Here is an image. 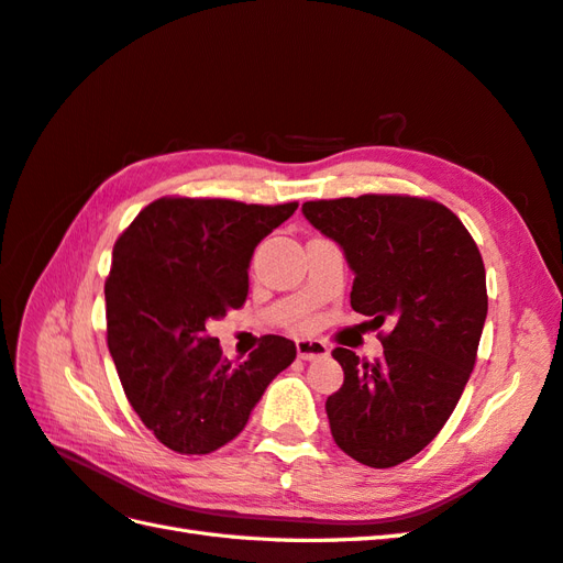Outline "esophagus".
Listing matches in <instances>:
<instances>
[{"instance_id":"obj_1","label":"esophagus","mask_w":563,"mask_h":563,"mask_svg":"<svg viewBox=\"0 0 563 563\" xmlns=\"http://www.w3.org/2000/svg\"><path fill=\"white\" fill-rule=\"evenodd\" d=\"M296 353H298V358L314 361V358H324L329 349H327L324 341H320V339H298L296 341Z\"/></svg>"}]
</instances>
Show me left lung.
Wrapping results in <instances>:
<instances>
[{"label":"left lung","mask_w":563,"mask_h":563,"mask_svg":"<svg viewBox=\"0 0 563 563\" xmlns=\"http://www.w3.org/2000/svg\"><path fill=\"white\" fill-rule=\"evenodd\" d=\"M303 214L344 251L351 308L375 327L394 320L379 361L332 351L344 385L324 406L341 451L391 468L434 440L473 373L487 318L483 255L461 219L428 198L310 200Z\"/></svg>","instance_id":"8db88e82"}]
</instances>
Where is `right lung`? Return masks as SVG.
I'll list each match as a JSON object with an SVG mask.
<instances>
[{
	"mask_svg": "<svg viewBox=\"0 0 563 563\" xmlns=\"http://www.w3.org/2000/svg\"><path fill=\"white\" fill-rule=\"evenodd\" d=\"M296 208L159 198L114 243L107 346L129 404L178 454H210L234 440L296 358L291 339L267 334L249 361L231 365L205 329L245 303L255 245Z\"/></svg>",
	"mask_w": 563,
	"mask_h": 563,
	"instance_id": "right-lung-1",
	"label": "right lung"
}]
</instances>
